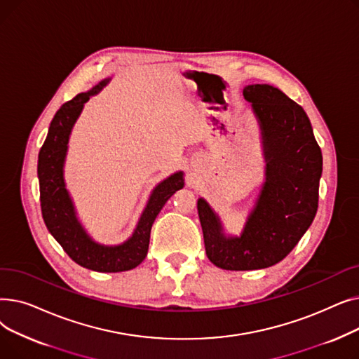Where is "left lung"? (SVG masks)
<instances>
[{
  "mask_svg": "<svg viewBox=\"0 0 359 359\" xmlns=\"http://www.w3.org/2000/svg\"><path fill=\"white\" fill-rule=\"evenodd\" d=\"M259 123L265 182L240 236L224 233L218 214L198 199L206 256L225 271L276 265L304 236L318 205L322 151L304 109L269 84L244 87Z\"/></svg>",
  "mask_w": 359,
  "mask_h": 359,
  "instance_id": "left-lung-1",
  "label": "left lung"
}]
</instances>
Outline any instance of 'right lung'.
<instances>
[{
  "mask_svg": "<svg viewBox=\"0 0 359 359\" xmlns=\"http://www.w3.org/2000/svg\"><path fill=\"white\" fill-rule=\"evenodd\" d=\"M109 81L110 79H104L87 93L77 94L72 100L62 104L50 122L37 160L42 217L49 233L75 263L86 269L106 273L125 272L140 265L148 252L154 219L164 203L184 186L183 172H176L160 182L151 192L134 233L121 244H100L87 233L67 189L64 165L71 130L81 115L84 103L102 91Z\"/></svg>",
  "mask_w": 359,
  "mask_h": 359,
  "instance_id": "1",
  "label": "right lung"
}]
</instances>
